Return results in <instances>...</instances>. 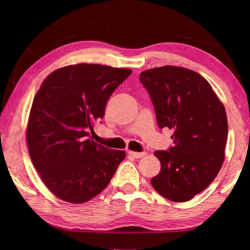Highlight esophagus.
Segmentation results:
<instances>
[{"label": "esophagus", "mask_w": 250, "mask_h": 250, "mask_svg": "<svg viewBox=\"0 0 250 250\" xmlns=\"http://www.w3.org/2000/svg\"><path fill=\"white\" fill-rule=\"evenodd\" d=\"M128 153H129L130 156H132L133 158H136V159H140V158H142V157L146 156V151H143V152H134V151L129 150Z\"/></svg>", "instance_id": "obj_1"}]
</instances>
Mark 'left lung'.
Here are the masks:
<instances>
[{
  "instance_id": "1",
  "label": "left lung",
  "mask_w": 250,
  "mask_h": 250,
  "mask_svg": "<svg viewBox=\"0 0 250 250\" xmlns=\"http://www.w3.org/2000/svg\"><path fill=\"white\" fill-rule=\"evenodd\" d=\"M160 129L173 130V147L157 150L161 169L152 177L158 193L186 202L202 192L225 160L228 120L209 83L185 67L167 65L141 73Z\"/></svg>"
}]
</instances>
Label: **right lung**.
<instances>
[{"label":"right lung","mask_w":250,"mask_h":250,"mask_svg":"<svg viewBox=\"0 0 250 250\" xmlns=\"http://www.w3.org/2000/svg\"><path fill=\"white\" fill-rule=\"evenodd\" d=\"M132 73L101 64L68 65L49 74L32 103L26 143L32 163L52 193L81 204L106 188L125 158L90 140L109 97Z\"/></svg>","instance_id":"1"}]
</instances>
